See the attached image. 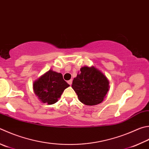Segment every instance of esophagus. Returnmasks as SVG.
I'll use <instances>...</instances> for the list:
<instances>
[{"label": "esophagus", "instance_id": "esophagus-1", "mask_svg": "<svg viewBox=\"0 0 149 149\" xmlns=\"http://www.w3.org/2000/svg\"><path fill=\"white\" fill-rule=\"evenodd\" d=\"M68 83L69 85H71L72 84V80L70 79V80H69V81H68Z\"/></svg>", "mask_w": 149, "mask_h": 149}]
</instances>
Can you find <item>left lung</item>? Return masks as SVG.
I'll return each instance as SVG.
<instances>
[{
    "mask_svg": "<svg viewBox=\"0 0 149 149\" xmlns=\"http://www.w3.org/2000/svg\"><path fill=\"white\" fill-rule=\"evenodd\" d=\"M80 71L72 85L79 101L86 105L101 103L109 91L107 77L93 66L82 67Z\"/></svg>",
    "mask_w": 149,
    "mask_h": 149,
    "instance_id": "1",
    "label": "left lung"
}]
</instances>
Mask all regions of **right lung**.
Segmentation results:
<instances>
[{
    "label": "right lung",
    "instance_id": "obj_1",
    "mask_svg": "<svg viewBox=\"0 0 149 149\" xmlns=\"http://www.w3.org/2000/svg\"><path fill=\"white\" fill-rule=\"evenodd\" d=\"M70 85L61 73L49 70L33 84L34 93L44 104H53L58 101L64 89Z\"/></svg>",
    "mask_w": 149,
    "mask_h": 149
}]
</instances>
